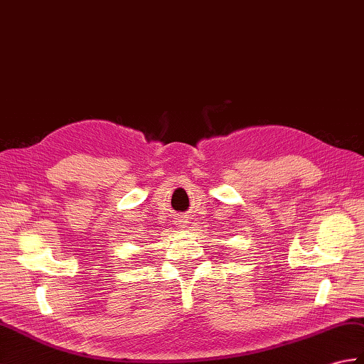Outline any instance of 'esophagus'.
Returning a JSON list of instances; mask_svg holds the SVG:
<instances>
[{
  "label": "esophagus",
  "instance_id": "34e87169",
  "mask_svg": "<svg viewBox=\"0 0 364 364\" xmlns=\"http://www.w3.org/2000/svg\"><path fill=\"white\" fill-rule=\"evenodd\" d=\"M176 222H178L180 226H184L186 223H189L188 222V217H184V215H178V218H176Z\"/></svg>",
  "mask_w": 364,
  "mask_h": 364
}]
</instances>
